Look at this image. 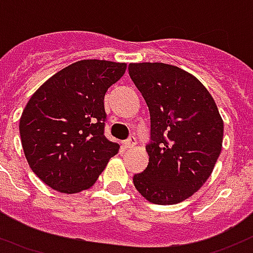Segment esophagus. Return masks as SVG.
I'll use <instances>...</instances> for the list:
<instances>
[{"mask_svg": "<svg viewBox=\"0 0 253 253\" xmlns=\"http://www.w3.org/2000/svg\"><path fill=\"white\" fill-rule=\"evenodd\" d=\"M135 146V139L134 138H130V139H127V141L123 142V147L125 149H132Z\"/></svg>", "mask_w": 253, "mask_h": 253, "instance_id": "34e87169", "label": "esophagus"}]
</instances>
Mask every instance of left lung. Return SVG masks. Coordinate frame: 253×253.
Masks as SVG:
<instances>
[{"mask_svg": "<svg viewBox=\"0 0 253 253\" xmlns=\"http://www.w3.org/2000/svg\"><path fill=\"white\" fill-rule=\"evenodd\" d=\"M128 74L150 111L149 164L132 177L149 201L174 205L193 196L212 174L222 149L224 122L200 80L165 63H130Z\"/></svg>", "mask_w": 253, "mask_h": 253, "instance_id": "obj_1", "label": "left lung"}]
</instances>
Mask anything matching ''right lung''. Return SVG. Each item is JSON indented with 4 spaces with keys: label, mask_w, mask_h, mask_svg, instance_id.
<instances>
[{
    "label": "right lung",
    "mask_w": 253,
    "mask_h": 253,
    "mask_svg": "<svg viewBox=\"0 0 253 253\" xmlns=\"http://www.w3.org/2000/svg\"><path fill=\"white\" fill-rule=\"evenodd\" d=\"M126 63L80 60L39 87L20 118L24 154L53 190L74 194L92 186L119 145L104 135V95Z\"/></svg>",
    "instance_id": "add662e5"
}]
</instances>
